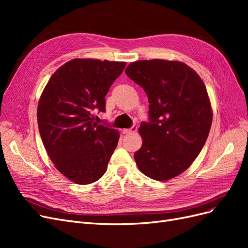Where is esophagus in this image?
Segmentation results:
<instances>
[{
  "mask_svg": "<svg viewBox=\"0 0 248 248\" xmlns=\"http://www.w3.org/2000/svg\"><path fill=\"white\" fill-rule=\"evenodd\" d=\"M137 130H138V126L137 125H133L131 128H129V129H123V133H125V134H130V133H134V132H137Z\"/></svg>",
  "mask_w": 248,
  "mask_h": 248,
  "instance_id": "esophagus-1",
  "label": "esophagus"
}]
</instances>
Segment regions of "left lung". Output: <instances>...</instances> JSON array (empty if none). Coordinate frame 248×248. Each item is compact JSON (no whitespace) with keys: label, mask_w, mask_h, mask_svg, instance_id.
Instances as JSON below:
<instances>
[{"label":"left lung","mask_w":248,"mask_h":248,"mask_svg":"<svg viewBox=\"0 0 248 248\" xmlns=\"http://www.w3.org/2000/svg\"><path fill=\"white\" fill-rule=\"evenodd\" d=\"M125 73L146 92L149 122H141L142 145L134 153L147 177L167 181L190 167L207 140L212 108L204 81L188 65L167 60H141Z\"/></svg>","instance_id":"8db88e82"}]
</instances>
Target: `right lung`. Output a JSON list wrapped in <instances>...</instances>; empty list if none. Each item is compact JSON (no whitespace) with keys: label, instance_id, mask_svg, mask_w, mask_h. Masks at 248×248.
<instances>
[{"label":"right lung","instance_id":"1","mask_svg":"<svg viewBox=\"0 0 248 248\" xmlns=\"http://www.w3.org/2000/svg\"><path fill=\"white\" fill-rule=\"evenodd\" d=\"M125 62L73 59L52 74L37 109L40 137L57 170L77 184L99 180L119 140L118 130L95 122Z\"/></svg>","mask_w":248,"mask_h":248}]
</instances>
